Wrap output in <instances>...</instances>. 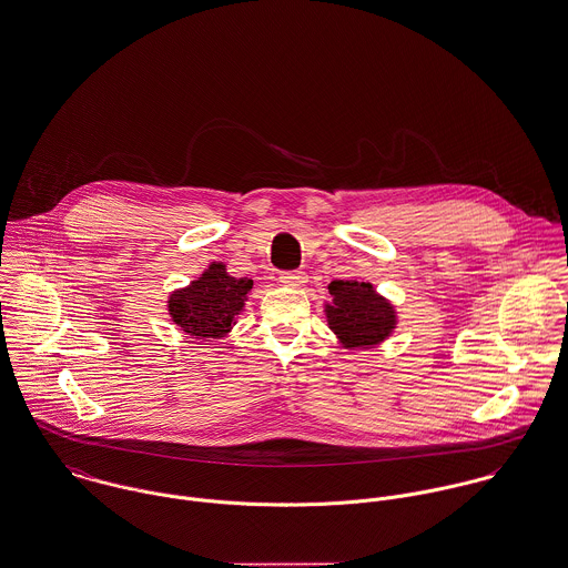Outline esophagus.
I'll return each instance as SVG.
<instances>
[{
    "label": "esophagus",
    "instance_id": "esophagus-1",
    "mask_svg": "<svg viewBox=\"0 0 568 568\" xmlns=\"http://www.w3.org/2000/svg\"><path fill=\"white\" fill-rule=\"evenodd\" d=\"M280 282H282L284 286L300 288V286H304V284L308 282V275H306L304 271H284V273L280 275Z\"/></svg>",
    "mask_w": 568,
    "mask_h": 568
}]
</instances>
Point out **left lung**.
<instances>
[{"mask_svg":"<svg viewBox=\"0 0 568 568\" xmlns=\"http://www.w3.org/2000/svg\"><path fill=\"white\" fill-rule=\"evenodd\" d=\"M327 291L332 295V304H325L327 325L347 349L379 345L395 329V306L377 295L373 284L334 280Z\"/></svg>","mask_w":568,"mask_h":568,"instance_id":"1","label":"left lung"}]
</instances>
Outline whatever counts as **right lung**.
<instances>
[{"mask_svg": "<svg viewBox=\"0 0 568 568\" xmlns=\"http://www.w3.org/2000/svg\"><path fill=\"white\" fill-rule=\"evenodd\" d=\"M254 280L232 277L223 262H212L202 277L169 295V314L195 338H223L245 308Z\"/></svg>", "mask_w": 568, "mask_h": 568, "instance_id": "obj_1", "label": "right lung"}]
</instances>
